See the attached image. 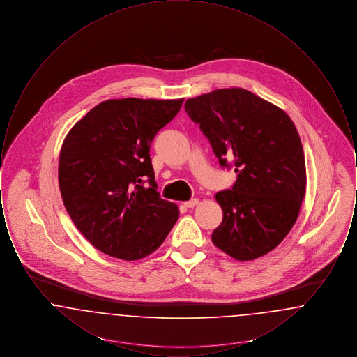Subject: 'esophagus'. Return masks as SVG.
I'll return each instance as SVG.
<instances>
[{"label": "esophagus", "mask_w": 357, "mask_h": 357, "mask_svg": "<svg viewBox=\"0 0 357 357\" xmlns=\"http://www.w3.org/2000/svg\"><path fill=\"white\" fill-rule=\"evenodd\" d=\"M198 202H199V199H198V198H192V199H190V201H187V202H185V206H186V207H188V208H191V207L197 206V204H198Z\"/></svg>", "instance_id": "1"}]
</instances>
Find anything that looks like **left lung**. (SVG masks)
<instances>
[{
	"mask_svg": "<svg viewBox=\"0 0 357 357\" xmlns=\"http://www.w3.org/2000/svg\"><path fill=\"white\" fill-rule=\"evenodd\" d=\"M222 167L237 181L217 192L223 221L211 241L237 261L268 255L288 236L305 197L301 139L288 114L243 88H223L185 104Z\"/></svg>",
	"mask_w": 357,
	"mask_h": 357,
	"instance_id": "obj_1",
	"label": "left lung"
}]
</instances>
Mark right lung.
I'll return each instance as SVG.
<instances>
[{"mask_svg": "<svg viewBox=\"0 0 357 357\" xmlns=\"http://www.w3.org/2000/svg\"><path fill=\"white\" fill-rule=\"evenodd\" d=\"M183 100H105L66 136L61 198L76 227L102 253L124 261L147 257L178 221V206L156 191L150 146Z\"/></svg>", "mask_w": 357, "mask_h": 357, "instance_id": "right-lung-1", "label": "right lung"}]
</instances>
